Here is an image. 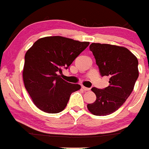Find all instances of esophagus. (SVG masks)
Listing matches in <instances>:
<instances>
[{"instance_id":"esophagus-1","label":"esophagus","mask_w":149,"mask_h":149,"mask_svg":"<svg viewBox=\"0 0 149 149\" xmlns=\"http://www.w3.org/2000/svg\"><path fill=\"white\" fill-rule=\"evenodd\" d=\"M82 89H84V91H89V90H90V88H87V87H85V86H82Z\"/></svg>"}]
</instances>
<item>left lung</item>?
I'll return each mask as SVG.
<instances>
[{"label":"left lung","instance_id":"1","mask_svg":"<svg viewBox=\"0 0 149 149\" xmlns=\"http://www.w3.org/2000/svg\"><path fill=\"white\" fill-rule=\"evenodd\" d=\"M89 50L94 55L101 77L107 76L110 79L107 87L92 88L96 100L87 104V108L95 116L110 115L132 93L139 76L138 60L127 48L120 46L92 43Z\"/></svg>","mask_w":149,"mask_h":149}]
</instances>
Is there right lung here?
<instances>
[{
    "mask_svg": "<svg viewBox=\"0 0 149 149\" xmlns=\"http://www.w3.org/2000/svg\"><path fill=\"white\" fill-rule=\"evenodd\" d=\"M89 45L63 36L38 39L24 56L23 80L34 104L48 113H58L66 107L72 93L81 89L59 74L68 68Z\"/></svg>",
    "mask_w": 149,
    "mask_h": 149,
    "instance_id": "add662e5",
    "label": "right lung"
}]
</instances>
